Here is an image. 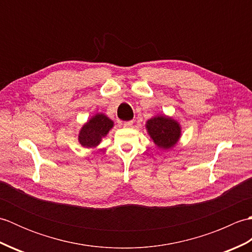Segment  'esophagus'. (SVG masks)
Wrapping results in <instances>:
<instances>
[{"mask_svg": "<svg viewBox=\"0 0 252 252\" xmlns=\"http://www.w3.org/2000/svg\"><path fill=\"white\" fill-rule=\"evenodd\" d=\"M133 126V121L131 120V121H126V122H123V126L125 127H131Z\"/></svg>", "mask_w": 252, "mask_h": 252, "instance_id": "obj_1", "label": "esophagus"}]
</instances>
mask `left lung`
Segmentation results:
<instances>
[{
  "label": "left lung",
  "mask_w": 252,
  "mask_h": 252,
  "mask_svg": "<svg viewBox=\"0 0 252 252\" xmlns=\"http://www.w3.org/2000/svg\"><path fill=\"white\" fill-rule=\"evenodd\" d=\"M145 127L155 145L164 151L173 148L182 135L180 122L164 114H157L148 119Z\"/></svg>",
  "instance_id": "obj_1"
}]
</instances>
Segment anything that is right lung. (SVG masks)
<instances>
[{"mask_svg": "<svg viewBox=\"0 0 252 252\" xmlns=\"http://www.w3.org/2000/svg\"><path fill=\"white\" fill-rule=\"evenodd\" d=\"M115 123L103 112H96L81 126L78 134V142L85 148L97 147L114 127Z\"/></svg>", "mask_w": 252, "mask_h": 252, "instance_id": "add662e5", "label": "right lung"}]
</instances>
